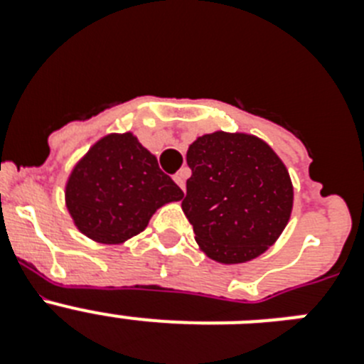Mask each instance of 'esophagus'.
Masks as SVG:
<instances>
[{
	"instance_id": "1",
	"label": "esophagus",
	"mask_w": 364,
	"mask_h": 364,
	"mask_svg": "<svg viewBox=\"0 0 364 364\" xmlns=\"http://www.w3.org/2000/svg\"><path fill=\"white\" fill-rule=\"evenodd\" d=\"M186 176H188V173L186 171H178L175 176H173V180H175L176 184H178V188L182 189V191L186 189Z\"/></svg>"
}]
</instances>
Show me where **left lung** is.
Returning <instances> with one entry per match:
<instances>
[{
  "label": "left lung",
  "mask_w": 364,
  "mask_h": 364,
  "mask_svg": "<svg viewBox=\"0 0 364 364\" xmlns=\"http://www.w3.org/2000/svg\"><path fill=\"white\" fill-rule=\"evenodd\" d=\"M182 210L205 255L224 264L264 253L288 224L294 189L272 147L250 134H204L189 146Z\"/></svg>",
  "instance_id": "8db88e82"
}]
</instances>
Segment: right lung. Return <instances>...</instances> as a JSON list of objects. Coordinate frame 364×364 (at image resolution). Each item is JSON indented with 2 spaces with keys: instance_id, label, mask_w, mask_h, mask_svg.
<instances>
[{
  "instance_id": "1",
  "label": "right lung",
  "mask_w": 364,
  "mask_h": 364,
  "mask_svg": "<svg viewBox=\"0 0 364 364\" xmlns=\"http://www.w3.org/2000/svg\"><path fill=\"white\" fill-rule=\"evenodd\" d=\"M184 193L131 133L109 134L83 156L67 182V210L83 235L120 244L146 230L153 213Z\"/></svg>"
}]
</instances>
